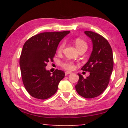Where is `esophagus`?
<instances>
[{
	"instance_id": "34e87169",
	"label": "esophagus",
	"mask_w": 128,
	"mask_h": 128,
	"mask_svg": "<svg viewBox=\"0 0 128 128\" xmlns=\"http://www.w3.org/2000/svg\"><path fill=\"white\" fill-rule=\"evenodd\" d=\"M65 73H66V75H68V74H71V73H72V72H68V71H66V72H65Z\"/></svg>"
}]
</instances>
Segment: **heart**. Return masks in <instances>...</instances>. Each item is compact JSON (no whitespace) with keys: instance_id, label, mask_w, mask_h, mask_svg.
I'll use <instances>...</instances> for the list:
<instances>
[{"instance_id":"obj_1","label":"heart","mask_w":128,"mask_h":128,"mask_svg":"<svg viewBox=\"0 0 128 128\" xmlns=\"http://www.w3.org/2000/svg\"><path fill=\"white\" fill-rule=\"evenodd\" d=\"M74 42L77 48L78 49V50L80 48H83V47H86V48L88 47L87 43H86L85 40H84L81 38H76L74 40ZM64 43H62L61 44L59 45L57 50L58 53L62 52V49L64 48ZM61 66L62 68L68 70H72L75 68V64L72 61H70V60H68L62 62L61 63Z\"/></svg>"}]
</instances>
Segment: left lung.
<instances>
[{
  "label": "left lung",
  "instance_id": "1",
  "mask_svg": "<svg viewBox=\"0 0 128 128\" xmlns=\"http://www.w3.org/2000/svg\"><path fill=\"white\" fill-rule=\"evenodd\" d=\"M85 33L92 39L93 49L81 69L90 72V76L84 78L78 73L79 80L75 88L80 95L90 99L100 95L107 88L113 70L114 58L111 47L104 37L91 31Z\"/></svg>",
  "mask_w": 128,
  "mask_h": 128
}]
</instances>
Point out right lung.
Here are the masks:
<instances>
[{"instance_id": "right-lung-1", "label": "right lung", "mask_w": 128, "mask_h": 128, "mask_svg": "<svg viewBox=\"0 0 128 128\" xmlns=\"http://www.w3.org/2000/svg\"><path fill=\"white\" fill-rule=\"evenodd\" d=\"M69 33H41L32 36L24 44L20 58L21 77L25 89L34 98L46 99L57 92L65 73L56 69L51 74L45 66L49 61H53L60 40Z\"/></svg>"}]
</instances>
